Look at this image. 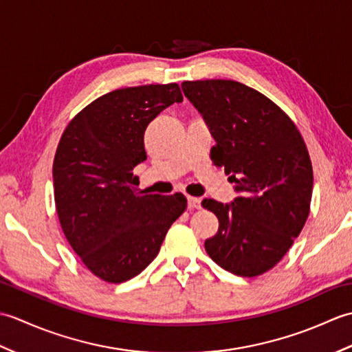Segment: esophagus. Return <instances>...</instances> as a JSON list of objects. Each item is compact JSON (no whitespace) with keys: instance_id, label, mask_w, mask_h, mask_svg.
Here are the masks:
<instances>
[{"instance_id":"obj_1","label":"esophagus","mask_w":352,"mask_h":352,"mask_svg":"<svg viewBox=\"0 0 352 352\" xmlns=\"http://www.w3.org/2000/svg\"><path fill=\"white\" fill-rule=\"evenodd\" d=\"M188 206L190 210H195V208H201V199L195 197H188Z\"/></svg>"}]
</instances>
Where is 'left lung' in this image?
Masks as SVG:
<instances>
[{
  "instance_id": "obj_1",
  "label": "left lung",
  "mask_w": 352,
  "mask_h": 352,
  "mask_svg": "<svg viewBox=\"0 0 352 352\" xmlns=\"http://www.w3.org/2000/svg\"><path fill=\"white\" fill-rule=\"evenodd\" d=\"M184 96L210 130L212 160L234 183L236 198L203 201L219 219L206 241L214 263L241 276L272 269L307 221L313 169L307 146L284 111L231 80L184 81Z\"/></svg>"
}]
</instances>
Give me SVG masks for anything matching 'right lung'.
<instances>
[{
	"label": "right lung",
	"instance_id": "add662e5",
	"mask_svg": "<svg viewBox=\"0 0 352 352\" xmlns=\"http://www.w3.org/2000/svg\"><path fill=\"white\" fill-rule=\"evenodd\" d=\"M183 95L175 83L118 89L81 110L58 142L52 182L58 219L89 271L109 283L139 275L188 199L142 195L133 169L146 159L148 124Z\"/></svg>",
	"mask_w": 352,
	"mask_h": 352
}]
</instances>
